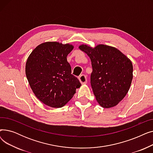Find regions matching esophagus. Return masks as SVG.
<instances>
[{"instance_id": "34e87169", "label": "esophagus", "mask_w": 153, "mask_h": 153, "mask_svg": "<svg viewBox=\"0 0 153 153\" xmlns=\"http://www.w3.org/2000/svg\"><path fill=\"white\" fill-rule=\"evenodd\" d=\"M78 78H79V81L81 82V83L82 84H85L87 83V77L85 75H81Z\"/></svg>"}]
</instances>
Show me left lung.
<instances>
[{"mask_svg":"<svg viewBox=\"0 0 153 153\" xmlns=\"http://www.w3.org/2000/svg\"><path fill=\"white\" fill-rule=\"evenodd\" d=\"M79 48L91 59V83L97 102L103 108L116 106L130 89L133 79L131 61L117 48L105 45L95 48L82 45Z\"/></svg>","mask_w":153,"mask_h":153,"instance_id":"1","label":"left lung"}]
</instances>
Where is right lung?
I'll list each match as a JSON object with an SVG mask.
<instances>
[{"instance_id": "obj_1", "label": "right lung", "mask_w": 153, "mask_h": 153, "mask_svg": "<svg viewBox=\"0 0 153 153\" xmlns=\"http://www.w3.org/2000/svg\"><path fill=\"white\" fill-rule=\"evenodd\" d=\"M74 46L69 43L45 42L31 53L25 66V73L31 90L45 105L61 108L72 98L81 87L78 79L71 74L67 61Z\"/></svg>"}]
</instances>
